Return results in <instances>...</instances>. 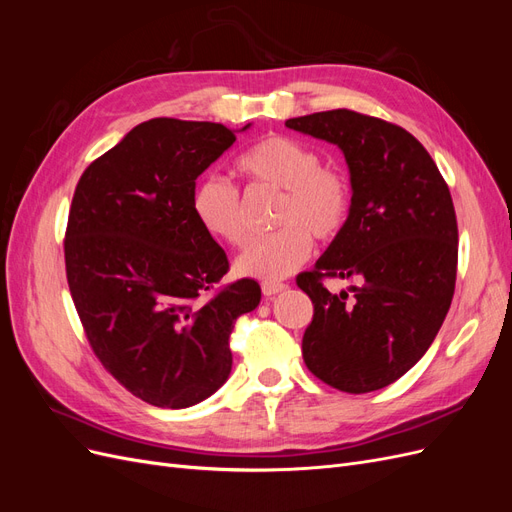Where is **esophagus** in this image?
Segmentation results:
<instances>
[{
	"mask_svg": "<svg viewBox=\"0 0 512 512\" xmlns=\"http://www.w3.org/2000/svg\"><path fill=\"white\" fill-rule=\"evenodd\" d=\"M286 288L288 286L280 284V282H265V284H262V294H265V297H275L277 292H282Z\"/></svg>",
	"mask_w": 512,
	"mask_h": 512,
	"instance_id": "esophagus-1",
	"label": "esophagus"
}]
</instances>
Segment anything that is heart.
<instances>
[{
  "label": "heart",
  "mask_w": 512,
  "mask_h": 512,
  "mask_svg": "<svg viewBox=\"0 0 512 512\" xmlns=\"http://www.w3.org/2000/svg\"><path fill=\"white\" fill-rule=\"evenodd\" d=\"M241 173L271 190H280L277 226L269 237L250 243L237 256V273L262 282H280L297 271L314 250V238L331 241L344 230L352 185L342 168L320 164V153L299 138L271 134L247 149L237 162ZM192 209L209 235L230 245L247 241L239 190L211 175L194 190Z\"/></svg>",
  "instance_id": "obj_1"
}]
</instances>
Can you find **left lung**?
Returning <instances> with one entry per match:
<instances>
[{
    "mask_svg": "<svg viewBox=\"0 0 512 512\" xmlns=\"http://www.w3.org/2000/svg\"><path fill=\"white\" fill-rule=\"evenodd\" d=\"M342 149L352 185L344 230L297 284L314 303L303 359L344 393H369L412 369L453 301L457 218L448 185L416 138L395 123L346 108L286 121ZM361 276L333 295L321 277Z\"/></svg>",
    "mask_w": 512,
    "mask_h": 512,
    "instance_id": "left-lung-1",
    "label": "left lung"
}]
</instances>
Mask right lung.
<instances>
[{
	"label": "right lung",
	"instance_id": "obj_1",
	"mask_svg": "<svg viewBox=\"0 0 512 512\" xmlns=\"http://www.w3.org/2000/svg\"><path fill=\"white\" fill-rule=\"evenodd\" d=\"M235 141L222 123L149 119L76 185L64 243L72 301L102 365L151 406L190 408L218 391L235 320L260 303L254 280L200 299L228 258L196 220V179Z\"/></svg>",
	"mask_w": 512,
	"mask_h": 512
}]
</instances>
